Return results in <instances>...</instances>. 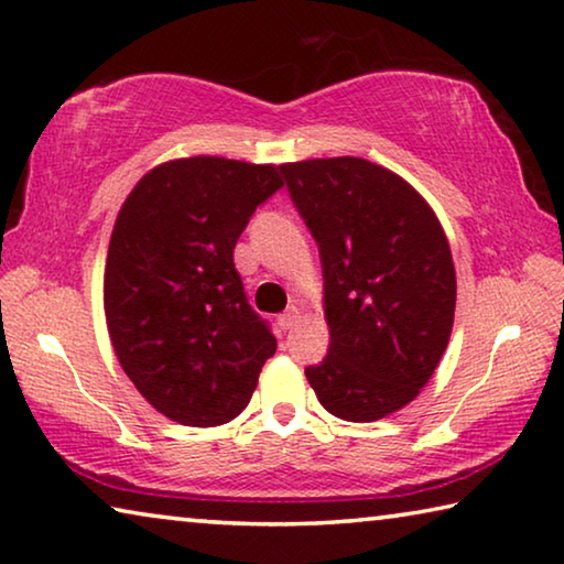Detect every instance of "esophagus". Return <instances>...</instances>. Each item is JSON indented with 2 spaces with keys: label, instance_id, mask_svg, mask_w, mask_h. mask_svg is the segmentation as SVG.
<instances>
[{
  "label": "esophagus",
  "instance_id": "esophagus-1",
  "mask_svg": "<svg viewBox=\"0 0 564 564\" xmlns=\"http://www.w3.org/2000/svg\"><path fill=\"white\" fill-rule=\"evenodd\" d=\"M301 314V311L296 308V306H291L289 311H283V314L279 316V326L285 330V328H293V326H296L299 324V316Z\"/></svg>",
  "mask_w": 564,
  "mask_h": 564
}]
</instances>
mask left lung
Instances as JSON below:
<instances>
[{
    "label": "left lung",
    "mask_w": 564,
    "mask_h": 564,
    "mask_svg": "<svg viewBox=\"0 0 564 564\" xmlns=\"http://www.w3.org/2000/svg\"><path fill=\"white\" fill-rule=\"evenodd\" d=\"M324 268L326 359L306 379L346 422L394 414L449 344L457 275L442 223L404 177L364 158L281 165Z\"/></svg>",
    "instance_id": "obj_1"
}]
</instances>
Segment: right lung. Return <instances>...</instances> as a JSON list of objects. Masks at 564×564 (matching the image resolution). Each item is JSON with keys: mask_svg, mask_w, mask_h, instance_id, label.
<instances>
[{"mask_svg": "<svg viewBox=\"0 0 564 564\" xmlns=\"http://www.w3.org/2000/svg\"><path fill=\"white\" fill-rule=\"evenodd\" d=\"M281 167L198 155L170 160L132 187L105 263V318L122 371L160 414L218 426L253 397L275 354L250 308L234 248Z\"/></svg>", "mask_w": 564, "mask_h": 564, "instance_id": "add662e5", "label": "right lung"}]
</instances>
